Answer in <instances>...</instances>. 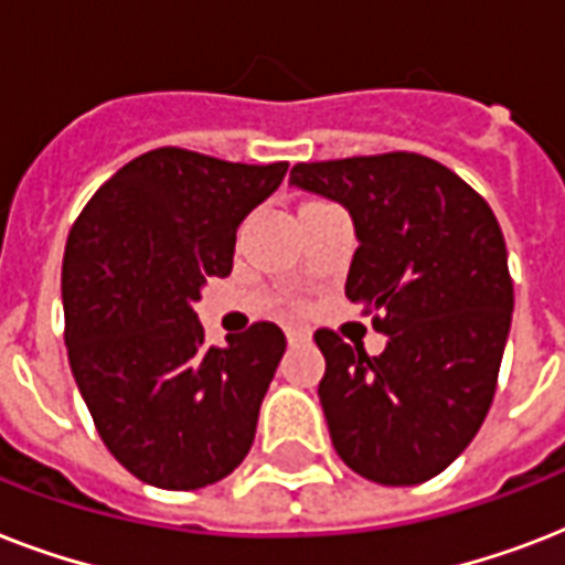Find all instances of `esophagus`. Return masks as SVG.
<instances>
[{
	"label": "esophagus",
	"instance_id": "esophagus-1",
	"mask_svg": "<svg viewBox=\"0 0 565 565\" xmlns=\"http://www.w3.org/2000/svg\"><path fill=\"white\" fill-rule=\"evenodd\" d=\"M287 343H290V345L310 343V334H308V331H301V328H292V331H287Z\"/></svg>",
	"mask_w": 565,
	"mask_h": 565
}]
</instances>
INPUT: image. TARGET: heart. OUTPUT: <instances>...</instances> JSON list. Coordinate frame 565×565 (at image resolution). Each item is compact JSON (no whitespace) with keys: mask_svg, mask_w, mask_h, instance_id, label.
I'll return each mask as SVG.
<instances>
[{"mask_svg":"<svg viewBox=\"0 0 565 565\" xmlns=\"http://www.w3.org/2000/svg\"><path fill=\"white\" fill-rule=\"evenodd\" d=\"M308 204H322V202H305V204H301V207H308Z\"/></svg>","mask_w":565,"mask_h":565,"instance_id":"b5f03b06","label":"heart"}]
</instances>
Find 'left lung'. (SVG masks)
<instances>
[{"instance_id":"8db88e82","label":"left lung","mask_w":565,"mask_h":565,"mask_svg":"<svg viewBox=\"0 0 565 565\" xmlns=\"http://www.w3.org/2000/svg\"><path fill=\"white\" fill-rule=\"evenodd\" d=\"M290 184L352 213L345 296L386 334L375 358L319 328V402L343 463L413 487L439 475L487 419L513 317L495 213L460 175L416 152L296 163Z\"/></svg>"}]
</instances>
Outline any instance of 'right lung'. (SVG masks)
I'll use <instances>...</instances> for the list:
<instances>
[{"instance_id":"right-lung-1","label":"right lung","mask_w":565,"mask_h":565,"mask_svg":"<svg viewBox=\"0 0 565 565\" xmlns=\"http://www.w3.org/2000/svg\"><path fill=\"white\" fill-rule=\"evenodd\" d=\"M287 163H231L163 146L126 163L75 220L64 252L66 354L108 451L143 483L199 490L243 463L287 349L255 322L204 343L193 305L234 264L239 222Z\"/></svg>"}]
</instances>
